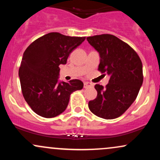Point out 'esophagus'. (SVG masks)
Wrapping results in <instances>:
<instances>
[{
	"label": "esophagus",
	"mask_w": 160,
	"mask_h": 160,
	"mask_svg": "<svg viewBox=\"0 0 160 160\" xmlns=\"http://www.w3.org/2000/svg\"><path fill=\"white\" fill-rule=\"evenodd\" d=\"M83 87L86 89V88H90V87H93V84L89 82H84V86Z\"/></svg>",
	"instance_id": "obj_1"
}]
</instances>
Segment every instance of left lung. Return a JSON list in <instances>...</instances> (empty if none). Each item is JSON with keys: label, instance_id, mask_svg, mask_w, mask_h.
<instances>
[{"label": "left lung", "instance_id": "obj_1", "mask_svg": "<svg viewBox=\"0 0 160 160\" xmlns=\"http://www.w3.org/2000/svg\"><path fill=\"white\" fill-rule=\"evenodd\" d=\"M86 40L99 53L98 71L110 76L104 88L95 86L98 94L89 102V108L101 118H117L137 98L143 82L142 62L129 45L114 35L100 34Z\"/></svg>", "mask_w": 160, "mask_h": 160}]
</instances>
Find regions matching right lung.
<instances>
[{
    "label": "right lung",
    "mask_w": 160,
    "mask_h": 160,
    "mask_svg": "<svg viewBox=\"0 0 160 160\" xmlns=\"http://www.w3.org/2000/svg\"><path fill=\"white\" fill-rule=\"evenodd\" d=\"M86 37L51 32L34 40L24 52L19 77L24 98L37 114L52 118L65 111L70 95L83 87L80 80L59 81V66Z\"/></svg>",
    "instance_id": "add662e5"
}]
</instances>
